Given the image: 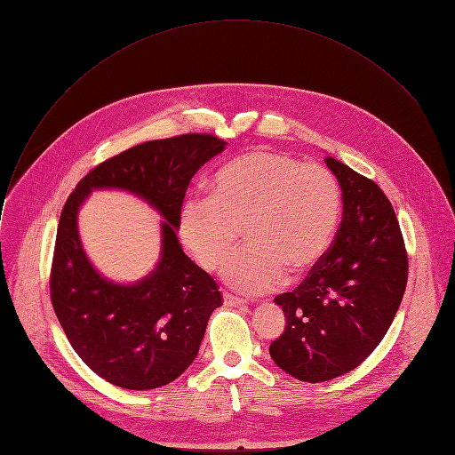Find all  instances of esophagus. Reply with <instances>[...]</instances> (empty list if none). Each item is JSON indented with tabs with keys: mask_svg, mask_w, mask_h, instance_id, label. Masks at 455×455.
I'll return each mask as SVG.
<instances>
[{
	"mask_svg": "<svg viewBox=\"0 0 455 455\" xmlns=\"http://www.w3.org/2000/svg\"><path fill=\"white\" fill-rule=\"evenodd\" d=\"M223 300H225L227 306H232V307H243V306L246 304L243 299L234 297V295H230V293H223Z\"/></svg>",
	"mask_w": 455,
	"mask_h": 455,
	"instance_id": "obj_1",
	"label": "esophagus"
}]
</instances>
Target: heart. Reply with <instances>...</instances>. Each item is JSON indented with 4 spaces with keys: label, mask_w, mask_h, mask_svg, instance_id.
<instances>
[{
    "label": "heart",
    "mask_w": 455,
    "mask_h": 455,
    "mask_svg": "<svg viewBox=\"0 0 455 455\" xmlns=\"http://www.w3.org/2000/svg\"><path fill=\"white\" fill-rule=\"evenodd\" d=\"M340 187L320 164L253 149L223 165L214 196H190L180 211V237L205 270L227 259L221 277L244 295H263L302 274L328 251L340 218Z\"/></svg>",
    "instance_id": "heart-1"
}]
</instances>
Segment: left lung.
Instances as JSON below:
<instances>
[{
	"label": "left lung",
	"instance_id": "8db88e82",
	"mask_svg": "<svg viewBox=\"0 0 455 455\" xmlns=\"http://www.w3.org/2000/svg\"><path fill=\"white\" fill-rule=\"evenodd\" d=\"M326 165L342 188V223L307 277L275 297L286 328L270 346L283 371L309 383L353 371L376 349L409 275L403 235L383 190L331 156Z\"/></svg>",
	"mask_w": 455,
	"mask_h": 455
}]
</instances>
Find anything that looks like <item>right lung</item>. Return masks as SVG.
Returning a JSON list of instances; mask_svg holds the SVG:
<instances>
[{
  "label": "right lung",
  "instance_id": "add662e5",
  "mask_svg": "<svg viewBox=\"0 0 455 455\" xmlns=\"http://www.w3.org/2000/svg\"><path fill=\"white\" fill-rule=\"evenodd\" d=\"M225 146L198 133L135 146L88 172L62 209L50 275L53 311L81 360L116 387L149 391L174 381L196 358L221 306L218 284L185 255L176 230L188 181ZM99 188L135 193L164 220L159 263L137 283L106 280L80 243V205Z\"/></svg>",
  "mask_w": 455,
  "mask_h": 455
}]
</instances>
